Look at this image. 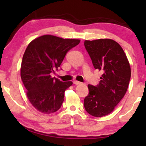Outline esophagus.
Returning <instances> with one entry per match:
<instances>
[{"instance_id": "obj_1", "label": "esophagus", "mask_w": 146, "mask_h": 146, "mask_svg": "<svg viewBox=\"0 0 146 146\" xmlns=\"http://www.w3.org/2000/svg\"><path fill=\"white\" fill-rule=\"evenodd\" d=\"M73 84H74L75 85H79V84H81V82L78 81H74L73 82Z\"/></svg>"}]
</instances>
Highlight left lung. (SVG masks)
Segmentation results:
<instances>
[{
    "instance_id": "obj_1",
    "label": "left lung",
    "mask_w": 146,
    "mask_h": 146,
    "mask_svg": "<svg viewBox=\"0 0 146 146\" xmlns=\"http://www.w3.org/2000/svg\"><path fill=\"white\" fill-rule=\"evenodd\" d=\"M84 46L94 68L103 74L98 86L88 85L89 94L84 106L92 116L104 117L113 111L126 93L131 76L130 63L123 48L113 40H85Z\"/></svg>"
}]
</instances>
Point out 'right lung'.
Listing matches in <instances>:
<instances>
[{
    "mask_svg": "<svg viewBox=\"0 0 146 146\" xmlns=\"http://www.w3.org/2000/svg\"><path fill=\"white\" fill-rule=\"evenodd\" d=\"M80 42L44 35L33 40L27 47L22 60L21 77L28 100L38 111L51 114L61 107L65 90L73 82L52 78L51 73L60 67L66 53Z\"/></svg>",
    "mask_w": 146,
    "mask_h": 146,
    "instance_id": "obj_1",
    "label": "right lung"
}]
</instances>
